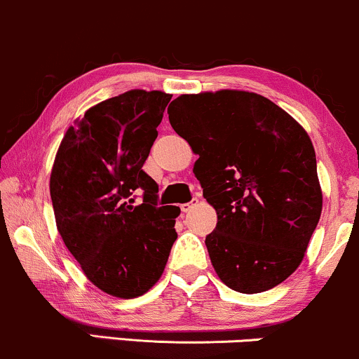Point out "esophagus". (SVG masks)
<instances>
[{
    "label": "esophagus",
    "instance_id": "34e87169",
    "mask_svg": "<svg viewBox=\"0 0 359 359\" xmlns=\"http://www.w3.org/2000/svg\"><path fill=\"white\" fill-rule=\"evenodd\" d=\"M197 204H198V197H192L191 202H187V204L180 205V210H182V212H191V210H192L194 207H196Z\"/></svg>",
    "mask_w": 359,
    "mask_h": 359
}]
</instances>
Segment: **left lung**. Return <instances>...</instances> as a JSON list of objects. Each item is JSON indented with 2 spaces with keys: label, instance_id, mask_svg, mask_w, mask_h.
<instances>
[{
  "label": "left lung",
  "instance_id": "8db88e82",
  "mask_svg": "<svg viewBox=\"0 0 359 359\" xmlns=\"http://www.w3.org/2000/svg\"><path fill=\"white\" fill-rule=\"evenodd\" d=\"M172 128L198 154L194 174L217 212L205 237L226 286L267 291L303 261L323 209L316 154L299 123L257 93L180 95Z\"/></svg>",
  "mask_w": 359,
  "mask_h": 359
}]
</instances>
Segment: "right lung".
<instances>
[{
	"instance_id": "1",
	"label": "right lung",
	"mask_w": 359,
	"mask_h": 359,
	"mask_svg": "<svg viewBox=\"0 0 359 359\" xmlns=\"http://www.w3.org/2000/svg\"><path fill=\"white\" fill-rule=\"evenodd\" d=\"M170 98L130 90L98 103L68 128L56 152L50 177L56 227L86 278L110 296L145 294L177 239L180 209L158 207L157 184L142 168Z\"/></svg>"
}]
</instances>
